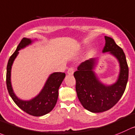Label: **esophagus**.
Listing matches in <instances>:
<instances>
[{"instance_id":"esophagus-1","label":"esophagus","mask_w":135,"mask_h":135,"mask_svg":"<svg viewBox=\"0 0 135 135\" xmlns=\"http://www.w3.org/2000/svg\"><path fill=\"white\" fill-rule=\"evenodd\" d=\"M74 72V69L73 67H70L67 70V74H69V75H72L73 74Z\"/></svg>"}]
</instances>
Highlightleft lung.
Masks as SVG:
<instances>
[{
	"label": "left lung",
	"instance_id": "left-lung-1",
	"mask_svg": "<svg viewBox=\"0 0 135 135\" xmlns=\"http://www.w3.org/2000/svg\"><path fill=\"white\" fill-rule=\"evenodd\" d=\"M103 53L109 52L117 59L120 73L117 82L111 86L101 83L93 71L95 59L82 62L74 73L76 91L82 106L93 113L105 112L113 108L121 99L126 88L129 77V67L123 49L112 37L105 36Z\"/></svg>",
	"mask_w": 135,
	"mask_h": 135
}]
</instances>
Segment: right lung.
Returning a JSON list of instances; mask_svg holds the SVG:
<instances>
[{"mask_svg":"<svg viewBox=\"0 0 135 135\" xmlns=\"http://www.w3.org/2000/svg\"><path fill=\"white\" fill-rule=\"evenodd\" d=\"M30 39L23 38L17 47L16 50L10 56L6 69V86L12 99L23 112L33 116H42L49 113L55 106L59 95V88L65 77L64 73H54L49 76L44 88L36 98L30 101L21 100L17 98L13 91L10 82L11 68L14 59L18 54V51L31 44Z\"/></svg>","mask_w":135,"mask_h":135,"instance_id":"1","label":"right lung"}]
</instances>
